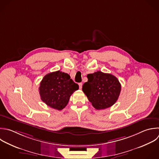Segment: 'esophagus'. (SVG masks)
<instances>
[{"label": "esophagus", "mask_w": 159, "mask_h": 159, "mask_svg": "<svg viewBox=\"0 0 159 159\" xmlns=\"http://www.w3.org/2000/svg\"><path fill=\"white\" fill-rule=\"evenodd\" d=\"M78 85H79V88H80V89H81V88H82V86H83L82 83H80L78 84Z\"/></svg>", "instance_id": "1"}]
</instances>
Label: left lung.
<instances>
[{"label": "left lung", "mask_w": 159, "mask_h": 159, "mask_svg": "<svg viewBox=\"0 0 159 159\" xmlns=\"http://www.w3.org/2000/svg\"><path fill=\"white\" fill-rule=\"evenodd\" d=\"M87 78L82 90L96 109L108 108L117 101L121 85L116 76L98 71L88 74Z\"/></svg>", "instance_id": "8db88e82"}]
</instances>
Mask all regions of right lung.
<instances>
[{
  "mask_svg": "<svg viewBox=\"0 0 159 159\" xmlns=\"http://www.w3.org/2000/svg\"><path fill=\"white\" fill-rule=\"evenodd\" d=\"M39 87L41 99L52 108L62 110L67 105L71 95L79 89L70 76L57 71L46 75Z\"/></svg>",
  "mask_w": 159,
  "mask_h": 159,
  "instance_id": "obj_1",
  "label": "right lung"
}]
</instances>
